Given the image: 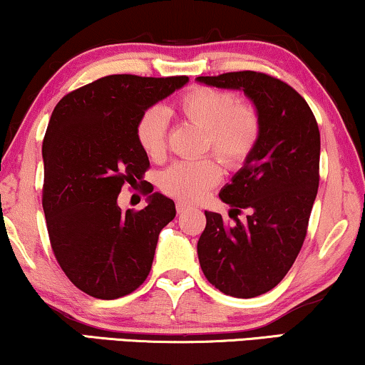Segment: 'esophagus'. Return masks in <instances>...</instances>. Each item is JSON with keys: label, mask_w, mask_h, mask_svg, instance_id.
Instances as JSON below:
<instances>
[{"label": "esophagus", "mask_w": 365, "mask_h": 365, "mask_svg": "<svg viewBox=\"0 0 365 365\" xmlns=\"http://www.w3.org/2000/svg\"><path fill=\"white\" fill-rule=\"evenodd\" d=\"M187 209H189V204L182 202V201H178V202H176V211H178L179 214H182L184 211H187Z\"/></svg>", "instance_id": "34e87169"}]
</instances>
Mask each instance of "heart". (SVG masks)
I'll return each instance as SVG.
<instances>
[{"mask_svg":"<svg viewBox=\"0 0 365 365\" xmlns=\"http://www.w3.org/2000/svg\"><path fill=\"white\" fill-rule=\"evenodd\" d=\"M182 119L204 131V151H212L224 168L239 169L256 148L261 119L256 108L236 103L232 93L196 86L178 101ZM138 141L149 158H161L166 148V114L151 108L139 119ZM221 179V168L211 158L173 164L161 174L163 191L169 196L197 201Z\"/></svg>","mask_w":365,"mask_h":365,"instance_id":"obj_1","label":"heart"}]
</instances>
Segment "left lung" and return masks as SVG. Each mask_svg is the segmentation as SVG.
Masks as SVG:
<instances>
[{"mask_svg":"<svg viewBox=\"0 0 365 365\" xmlns=\"http://www.w3.org/2000/svg\"><path fill=\"white\" fill-rule=\"evenodd\" d=\"M196 81L242 91L261 119L251 158L219 192L231 212L246 209V221L229 224L221 214L204 211L206 229L197 241L199 264L214 287L232 297L261 296L282 281L306 239L319 187L317 121L296 89L264 73Z\"/></svg>","mask_w":365,"mask_h":365,"instance_id":"8db88e82","label":"left lung"}]
</instances>
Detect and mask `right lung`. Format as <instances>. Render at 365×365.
<instances>
[{"mask_svg":"<svg viewBox=\"0 0 365 365\" xmlns=\"http://www.w3.org/2000/svg\"><path fill=\"white\" fill-rule=\"evenodd\" d=\"M187 81L111 74L54 108L43 141V211L56 261L89 296H126L151 271L159 232L176 216L174 201L148 186V206L124 212L118 196L149 168L139 119Z\"/></svg>","mask_w":365,"mask_h":365,"instance_id":"1","label":"right lung"}]
</instances>
